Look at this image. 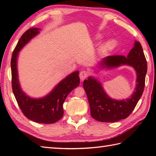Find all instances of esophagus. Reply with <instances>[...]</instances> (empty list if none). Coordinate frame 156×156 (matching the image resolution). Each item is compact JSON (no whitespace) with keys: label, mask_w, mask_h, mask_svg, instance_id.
<instances>
[{"label":"esophagus","mask_w":156,"mask_h":156,"mask_svg":"<svg viewBox=\"0 0 156 156\" xmlns=\"http://www.w3.org/2000/svg\"><path fill=\"white\" fill-rule=\"evenodd\" d=\"M88 75H89L88 72H87V71H85V70H83V71H81V72H80V74H79V76H80V78L81 79V80H83L87 77Z\"/></svg>","instance_id":"1"}]
</instances>
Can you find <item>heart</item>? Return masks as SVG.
<instances>
[{"instance_id": "b5f03b06", "label": "heart", "mask_w": 156, "mask_h": 156, "mask_svg": "<svg viewBox=\"0 0 156 156\" xmlns=\"http://www.w3.org/2000/svg\"><path fill=\"white\" fill-rule=\"evenodd\" d=\"M98 37L99 38V37H100V36L99 35ZM115 44H116V43L115 41L111 40V41H107L101 47V48H100V51H101L102 52H105V51H107V50L113 49V47L115 46Z\"/></svg>"}]
</instances>
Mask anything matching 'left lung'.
Masks as SVG:
<instances>
[{
  "instance_id": "left-lung-1",
  "label": "left lung",
  "mask_w": 156,
  "mask_h": 156,
  "mask_svg": "<svg viewBox=\"0 0 156 156\" xmlns=\"http://www.w3.org/2000/svg\"><path fill=\"white\" fill-rule=\"evenodd\" d=\"M101 67L108 69L129 65L135 69L137 73L136 87L133 94L126 100L111 98L105 93L101 83L94 77L83 82L87 96L91 117L99 122H113L125 119L131 114L143 93L147 64L140 42L135 41L134 47L128 56H110L101 61Z\"/></svg>"
}]
</instances>
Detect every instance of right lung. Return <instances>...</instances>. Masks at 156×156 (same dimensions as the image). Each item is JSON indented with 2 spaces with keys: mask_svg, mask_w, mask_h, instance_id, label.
I'll use <instances>...</instances> for the list:
<instances>
[{
  "mask_svg": "<svg viewBox=\"0 0 156 156\" xmlns=\"http://www.w3.org/2000/svg\"><path fill=\"white\" fill-rule=\"evenodd\" d=\"M39 30L40 29L35 27L29 29L20 37L15 47L11 60L12 90L18 106L28 119L38 123L52 124L63 116V103L68 94L79 85L80 78L78 71L72 73L60 82L51 92L41 98H32L23 91L18 78V52L39 34Z\"/></svg>",
  "mask_w": 156,
  "mask_h": 156,
  "instance_id": "right-lung-1",
  "label": "right lung"
}]
</instances>
